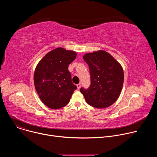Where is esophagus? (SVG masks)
Here are the masks:
<instances>
[{"mask_svg":"<svg viewBox=\"0 0 157 157\" xmlns=\"http://www.w3.org/2000/svg\"><path fill=\"white\" fill-rule=\"evenodd\" d=\"M76 86H77V87H78V89H79L81 88V84H80V83L76 85Z\"/></svg>","mask_w":157,"mask_h":157,"instance_id":"1","label":"esophagus"}]
</instances>
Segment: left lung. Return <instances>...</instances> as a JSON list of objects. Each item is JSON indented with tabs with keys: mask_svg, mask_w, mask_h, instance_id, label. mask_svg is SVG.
<instances>
[{
	"mask_svg": "<svg viewBox=\"0 0 157 157\" xmlns=\"http://www.w3.org/2000/svg\"><path fill=\"white\" fill-rule=\"evenodd\" d=\"M83 59L89 66L91 76L89 87L80 89L86 101L98 109L113 104L120 96L123 86L122 67L113 56L104 50L86 53Z\"/></svg>",
	"mask_w": 157,
	"mask_h": 157,
	"instance_id": "1",
	"label": "left lung"
}]
</instances>
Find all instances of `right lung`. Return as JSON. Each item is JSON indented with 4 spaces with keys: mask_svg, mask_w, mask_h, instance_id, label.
Here are the masks:
<instances>
[{
    "mask_svg": "<svg viewBox=\"0 0 157 157\" xmlns=\"http://www.w3.org/2000/svg\"><path fill=\"white\" fill-rule=\"evenodd\" d=\"M76 55L75 52L57 48L38 63L33 78L35 89L40 99L48 107L58 109L64 107L77 89L68 70Z\"/></svg>",
    "mask_w": 157,
    "mask_h": 157,
    "instance_id": "add662e5",
    "label": "right lung"
}]
</instances>
